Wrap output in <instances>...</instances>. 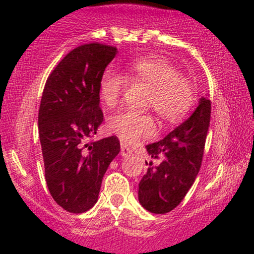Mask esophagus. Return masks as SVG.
Wrapping results in <instances>:
<instances>
[{"instance_id":"34e87169","label":"esophagus","mask_w":254,"mask_h":254,"mask_svg":"<svg viewBox=\"0 0 254 254\" xmlns=\"http://www.w3.org/2000/svg\"><path fill=\"white\" fill-rule=\"evenodd\" d=\"M121 154L122 156H128V155H130V154H132V150H130L129 148H128L127 145H125V144H121Z\"/></svg>"}]
</instances>
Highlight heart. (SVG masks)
Masks as SVG:
<instances>
[{
    "instance_id": "b5f03b06",
    "label": "heart",
    "mask_w": 254,
    "mask_h": 254,
    "mask_svg": "<svg viewBox=\"0 0 254 254\" xmlns=\"http://www.w3.org/2000/svg\"><path fill=\"white\" fill-rule=\"evenodd\" d=\"M128 77L133 82L144 83L151 88L148 108L155 110L166 124L181 121L194 100L192 83L166 60H138L130 66ZM126 85L127 78L124 74L114 69L105 70L99 83L101 101L109 108L115 106ZM109 128L122 142L133 143L140 137L153 134L155 124L150 115L125 110L110 117Z\"/></svg>"
}]
</instances>
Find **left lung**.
Here are the masks:
<instances>
[{"label":"left lung","mask_w":254,"mask_h":254,"mask_svg":"<svg viewBox=\"0 0 254 254\" xmlns=\"http://www.w3.org/2000/svg\"><path fill=\"white\" fill-rule=\"evenodd\" d=\"M210 100L200 98L197 109L165 138L145 146L150 161L139 182L138 199L154 214L176 208L192 187L200 165L209 124Z\"/></svg>","instance_id":"left-lung-1"}]
</instances>
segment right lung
<instances>
[{
	"mask_svg": "<svg viewBox=\"0 0 254 254\" xmlns=\"http://www.w3.org/2000/svg\"><path fill=\"white\" fill-rule=\"evenodd\" d=\"M117 49L103 44L78 46L46 80L39 109V137L45 179L55 202L80 214L98 202L106 170L120 153L117 137L85 140L100 127L99 83Z\"/></svg>",
	"mask_w": 254,
	"mask_h": 254,
	"instance_id": "obj_1",
	"label": "right lung"
}]
</instances>
